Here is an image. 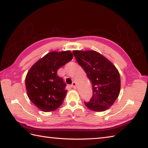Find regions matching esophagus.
Here are the masks:
<instances>
[{"instance_id":"34e87169","label":"esophagus","mask_w":148,"mask_h":148,"mask_svg":"<svg viewBox=\"0 0 148 148\" xmlns=\"http://www.w3.org/2000/svg\"><path fill=\"white\" fill-rule=\"evenodd\" d=\"M71 86H72V87H73V88H76V87H77V84H76V82H74L72 84Z\"/></svg>"}]
</instances>
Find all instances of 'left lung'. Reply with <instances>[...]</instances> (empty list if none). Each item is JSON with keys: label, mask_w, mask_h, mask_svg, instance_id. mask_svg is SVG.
I'll use <instances>...</instances> for the list:
<instances>
[{"label": "left lung", "mask_w": 148, "mask_h": 148, "mask_svg": "<svg viewBox=\"0 0 148 148\" xmlns=\"http://www.w3.org/2000/svg\"><path fill=\"white\" fill-rule=\"evenodd\" d=\"M73 54L90 79L92 97L85 105L95 112H103L112 106L118 97L121 79L112 62L99 52L74 50Z\"/></svg>", "instance_id": "obj_1"}]
</instances>
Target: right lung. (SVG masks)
<instances>
[{
  "instance_id": "obj_1",
  "label": "right lung",
  "mask_w": 148,
  "mask_h": 148,
  "mask_svg": "<svg viewBox=\"0 0 148 148\" xmlns=\"http://www.w3.org/2000/svg\"><path fill=\"white\" fill-rule=\"evenodd\" d=\"M72 58L73 55L69 50L49 52L35 62L27 72V95L39 110L51 112L62 104L67 92L66 85L57 72Z\"/></svg>"
}]
</instances>
